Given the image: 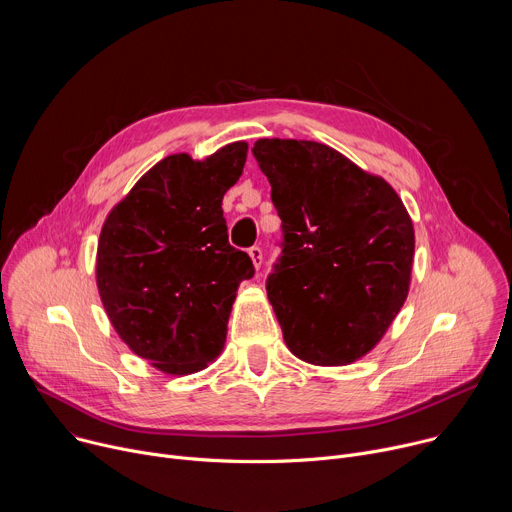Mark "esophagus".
<instances>
[{"label": "esophagus", "mask_w": 512, "mask_h": 512, "mask_svg": "<svg viewBox=\"0 0 512 512\" xmlns=\"http://www.w3.org/2000/svg\"><path fill=\"white\" fill-rule=\"evenodd\" d=\"M249 257H251L255 269H259L261 263H263V251H261V247H251V249H249Z\"/></svg>", "instance_id": "obj_1"}]
</instances>
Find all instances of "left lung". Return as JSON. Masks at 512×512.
I'll return each instance as SVG.
<instances>
[{
    "label": "left lung",
    "mask_w": 512,
    "mask_h": 512,
    "mask_svg": "<svg viewBox=\"0 0 512 512\" xmlns=\"http://www.w3.org/2000/svg\"><path fill=\"white\" fill-rule=\"evenodd\" d=\"M281 218L267 298L287 348L318 367L373 350L403 308L415 253L407 208L381 176L306 139H257Z\"/></svg>",
    "instance_id": "1"
}]
</instances>
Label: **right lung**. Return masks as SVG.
<instances>
[{
	"label": "right lung",
	"instance_id": "1",
	"mask_svg": "<svg viewBox=\"0 0 512 512\" xmlns=\"http://www.w3.org/2000/svg\"><path fill=\"white\" fill-rule=\"evenodd\" d=\"M247 141L206 160L174 154L113 206L97 247V287L119 338L168 375L221 354L237 287L255 275L231 247L223 196L243 174Z\"/></svg>",
	"mask_w": 512,
	"mask_h": 512
}]
</instances>
